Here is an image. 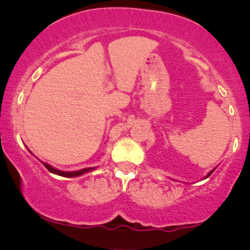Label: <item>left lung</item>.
<instances>
[{
    "instance_id": "1",
    "label": "left lung",
    "mask_w": 250,
    "mask_h": 250,
    "mask_svg": "<svg viewBox=\"0 0 250 250\" xmlns=\"http://www.w3.org/2000/svg\"><path fill=\"white\" fill-rule=\"evenodd\" d=\"M213 171H214V170H211V171H210V173H209V174H208V175H207V176H206V177H208V176H210V174H211V173H213Z\"/></svg>"
}]
</instances>
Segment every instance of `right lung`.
<instances>
[{
	"instance_id": "add662e5",
	"label": "right lung",
	"mask_w": 250,
	"mask_h": 250,
	"mask_svg": "<svg viewBox=\"0 0 250 250\" xmlns=\"http://www.w3.org/2000/svg\"><path fill=\"white\" fill-rule=\"evenodd\" d=\"M43 166H44V167L47 168L48 170L50 171V173L60 175V176H63V177L80 176V175H82V174H84V173H88V171H91V170H94V169H95V168H84V169H81V170H77V171H62V170H59V169L51 167V166L48 165V163H43Z\"/></svg>"
}]
</instances>
